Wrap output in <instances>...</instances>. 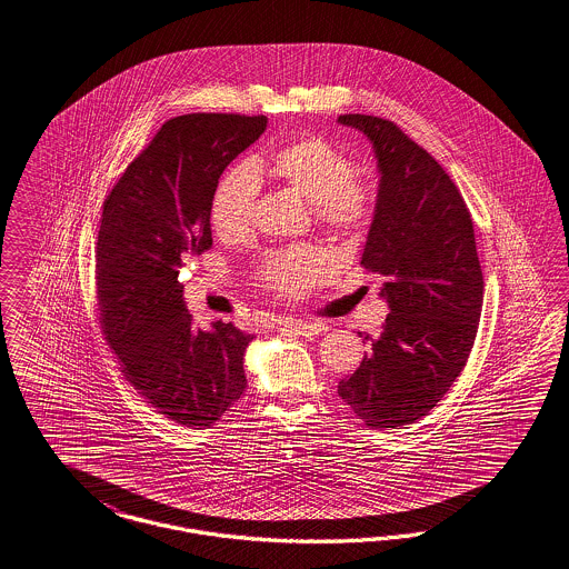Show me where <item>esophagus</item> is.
<instances>
[{
  "label": "esophagus",
  "mask_w": 569,
  "mask_h": 569,
  "mask_svg": "<svg viewBox=\"0 0 569 569\" xmlns=\"http://www.w3.org/2000/svg\"><path fill=\"white\" fill-rule=\"evenodd\" d=\"M282 325L291 331H296L297 336H303V338H317L321 336L322 331L327 329L325 322H312V321H282Z\"/></svg>",
  "instance_id": "esophagus-1"
}]
</instances>
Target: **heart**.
I'll return each mask as SVG.
<instances>
[{
  "label": "heart",
  "instance_id": "b5f03b06",
  "mask_svg": "<svg viewBox=\"0 0 569 569\" xmlns=\"http://www.w3.org/2000/svg\"><path fill=\"white\" fill-rule=\"evenodd\" d=\"M263 173L312 201L315 219L331 231L355 236L370 222V198L352 182L355 168L347 154L319 136H301L222 178L212 203V224L222 240L247 236L259 191L257 176ZM331 272L333 259L322 248L293 247L272 252L259 280L276 296L299 297L322 284Z\"/></svg>",
  "mask_w": 569,
  "mask_h": 569
}]
</instances>
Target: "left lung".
<instances>
[{
	"label": "left lung",
	"instance_id": "obj_1",
	"mask_svg": "<svg viewBox=\"0 0 569 569\" xmlns=\"http://www.w3.org/2000/svg\"><path fill=\"white\" fill-rule=\"evenodd\" d=\"M370 140L378 196L361 266L382 278V333L338 396L368 427L397 429L438 406L466 368L480 310L482 270L468 206L445 168L396 123L342 114Z\"/></svg>",
	"mask_w": 569,
	"mask_h": 569
}]
</instances>
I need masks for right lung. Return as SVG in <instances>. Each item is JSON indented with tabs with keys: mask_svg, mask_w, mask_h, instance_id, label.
Listing matches in <instances>:
<instances>
[{
	"mask_svg": "<svg viewBox=\"0 0 569 569\" xmlns=\"http://www.w3.org/2000/svg\"><path fill=\"white\" fill-rule=\"evenodd\" d=\"M266 127V117L242 114L170 119L103 201L96 257L106 340L138 393L184 427H210L247 389L252 336L231 322L196 327L178 273L212 247L219 178Z\"/></svg>",
	"mask_w": 569,
	"mask_h": 569,
	"instance_id": "right-lung-1",
	"label": "right lung"
}]
</instances>
